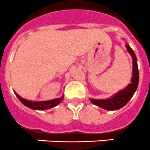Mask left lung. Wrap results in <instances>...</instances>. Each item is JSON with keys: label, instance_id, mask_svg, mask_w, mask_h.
I'll use <instances>...</instances> for the list:
<instances>
[{"label": "left lung", "instance_id": "1", "mask_svg": "<svg viewBox=\"0 0 150 150\" xmlns=\"http://www.w3.org/2000/svg\"><path fill=\"white\" fill-rule=\"evenodd\" d=\"M125 47L127 52L130 53L132 58V78L131 79V83L127 84V87L121 90L106 99H90L93 105L103 108L104 109L113 111L118 110L123 106H125L130 100L132 98L135 91L137 89L138 82H139V71H138L137 59L134 52L129 46V44L125 43Z\"/></svg>", "mask_w": 150, "mask_h": 150}]
</instances>
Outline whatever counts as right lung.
<instances>
[{
	"instance_id": "add662e5",
	"label": "right lung",
	"mask_w": 150,
	"mask_h": 150,
	"mask_svg": "<svg viewBox=\"0 0 150 150\" xmlns=\"http://www.w3.org/2000/svg\"><path fill=\"white\" fill-rule=\"evenodd\" d=\"M14 93L23 105H25L28 108H30V109H34V110H45V109H50L51 108L55 107L57 105H59L64 98V95H62V97H59V98L47 100V101H32V100H28L23 98L18 93H16L15 91H14Z\"/></svg>"
}]
</instances>
